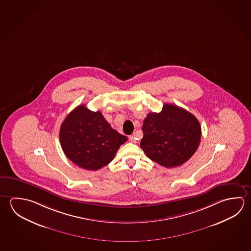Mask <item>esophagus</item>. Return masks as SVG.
Returning <instances> with one entry per match:
<instances>
[{
    "mask_svg": "<svg viewBox=\"0 0 251 251\" xmlns=\"http://www.w3.org/2000/svg\"><path fill=\"white\" fill-rule=\"evenodd\" d=\"M128 139L129 141L131 142V143H136V138L134 136H130L128 137Z\"/></svg>",
    "mask_w": 251,
    "mask_h": 251,
    "instance_id": "esophagus-1",
    "label": "esophagus"
}]
</instances>
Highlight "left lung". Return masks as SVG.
<instances>
[{
	"label": "left lung",
	"instance_id": "8db88e82",
	"mask_svg": "<svg viewBox=\"0 0 251 251\" xmlns=\"http://www.w3.org/2000/svg\"><path fill=\"white\" fill-rule=\"evenodd\" d=\"M142 129L141 148L150 159L167 168L188 161L202 134L196 116L173 104H165L160 113H149Z\"/></svg>",
	"mask_w": 251,
	"mask_h": 251
}]
</instances>
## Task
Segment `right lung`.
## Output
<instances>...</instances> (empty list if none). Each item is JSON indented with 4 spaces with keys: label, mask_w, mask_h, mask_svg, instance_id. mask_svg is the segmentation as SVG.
<instances>
[{
    "label": "right lung",
    "mask_w": 251,
    "mask_h": 251,
    "mask_svg": "<svg viewBox=\"0 0 251 251\" xmlns=\"http://www.w3.org/2000/svg\"><path fill=\"white\" fill-rule=\"evenodd\" d=\"M59 136L68 158L91 171L109 164L120 146L127 140L111 127L101 112L89 110L84 105L75 107L68 115Z\"/></svg>",
    "instance_id": "add662e5"
}]
</instances>
